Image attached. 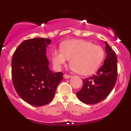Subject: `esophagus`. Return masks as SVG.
I'll use <instances>...</instances> for the list:
<instances>
[{"label":"esophagus","instance_id":"34e87169","mask_svg":"<svg viewBox=\"0 0 131 131\" xmlns=\"http://www.w3.org/2000/svg\"><path fill=\"white\" fill-rule=\"evenodd\" d=\"M63 77H64L65 79H69L70 78V77H71V75H68V74H64V75H63Z\"/></svg>","mask_w":131,"mask_h":131}]
</instances>
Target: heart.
Here are the masks:
<instances>
[{
    "mask_svg": "<svg viewBox=\"0 0 131 131\" xmlns=\"http://www.w3.org/2000/svg\"><path fill=\"white\" fill-rule=\"evenodd\" d=\"M105 53L100 46L84 40H67L62 49L53 52V62L59 68L71 59V68L83 75L96 71L104 59Z\"/></svg>",
    "mask_w": 131,
    "mask_h": 131,
    "instance_id": "b5f03b06",
    "label": "heart"
}]
</instances>
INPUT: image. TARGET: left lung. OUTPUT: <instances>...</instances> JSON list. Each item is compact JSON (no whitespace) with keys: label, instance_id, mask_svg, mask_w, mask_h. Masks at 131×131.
<instances>
[{"label":"left lung","instance_id":"8db88e82","mask_svg":"<svg viewBox=\"0 0 131 131\" xmlns=\"http://www.w3.org/2000/svg\"><path fill=\"white\" fill-rule=\"evenodd\" d=\"M107 54L102 66L92 77L83 79L84 84L77 96L82 102L96 104L104 100L115 86L117 77L116 54L105 42Z\"/></svg>","mask_w":131,"mask_h":131}]
</instances>
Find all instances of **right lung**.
I'll use <instances>...</instances> for the list:
<instances>
[{"label": "right lung", "instance_id": "1", "mask_svg": "<svg viewBox=\"0 0 131 131\" xmlns=\"http://www.w3.org/2000/svg\"><path fill=\"white\" fill-rule=\"evenodd\" d=\"M49 39L34 38L24 40L16 48L12 60V79L21 99L34 106L51 102L63 73H54L48 68L46 56Z\"/></svg>", "mask_w": 131, "mask_h": 131}]
</instances>
